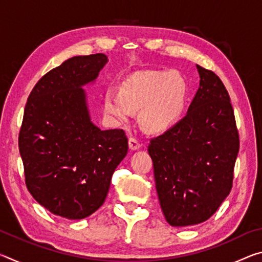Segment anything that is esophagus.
Listing matches in <instances>:
<instances>
[{
  "instance_id": "34e87169",
  "label": "esophagus",
  "mask_w": 262,
  "mask_h": 262,
  "mask_svg": "<svg viewBox=\"0 0 262 262\" xmlns=\"http://www.w3.org/2000/svg\"><path fill=\"white\" fill-rule=\"evenodd\" d=\"M128 145H129V149L132 151H135V150H139L141 148V144L135 139L128 140Z\"/></svg>"
}]
</instances>
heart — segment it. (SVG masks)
<instances>
[{
	"instance_id": "obj_1",
	"label": "heart",
	"mask_w": 262,
	"mask_h": 262,
	"mask_svg": "<svg viewBox=\"0 0 262 262\" xmlns=\"http://www.w3.org/2000/svg\"><path fill=\"white\" fill-rule=\"evenodd\" d=\"M187 95V82L179 73L144 70L127 77L119 91L106 90L103 105L113 123L127 122L133 110H139L142 128L149 133H161L173 126L180 118Z\"/></svg>"
}]
</instances>
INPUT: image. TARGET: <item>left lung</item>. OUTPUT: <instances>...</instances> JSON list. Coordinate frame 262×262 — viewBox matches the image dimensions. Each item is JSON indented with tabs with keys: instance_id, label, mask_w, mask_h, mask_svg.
<instances>
[{
	"instance_id": "obj_1",
	"label": "left lung",
	"mask_w": 262,
	"mask_h": 262,
	"mask_svg": "<svg viewBox=\"0 0 262 262\" xmlns=\"http://www.w3.org/2000/svg\"><path fill=\"white\" fill-rule=\"evenodd\" d=\"M200 86L187 114L150 141L159 205L172 227L207 221L232 187L239 136L220 77L196 64Z\"/></svg>"
}]
</instances>
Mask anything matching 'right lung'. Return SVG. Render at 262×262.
Here are the masks:
<instances>
[{"mask_svg": "<svg viewBox=\"0 0 262 262\" xmlns=\"http://www.w3.org/2000/svg\"><path fill=\"white\" fill-rule=\"evenodd\" d=\"M107 61L101 53L70 57L39 79L24 110L18 145L26 187L39 205L68 220L103 205L128 151L125 132L91 121L83 89Z\"/></svg>", "mask_w": 262, "mask_h": 262, "instance_id": "obj_1", "label": "right lung"}]
</instances>
